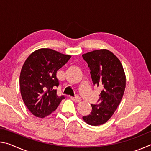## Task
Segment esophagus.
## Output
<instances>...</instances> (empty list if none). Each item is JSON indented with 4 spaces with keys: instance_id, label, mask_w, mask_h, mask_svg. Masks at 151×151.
I'll return each mask as SVG.
<instances>
[{
    "instance_id": "esophagus-1",
    "label": "esophagus",
    "mask_w": 151,
    "mask_h": 151,
    "mask_svg": "<svg viewBox=\"0 0 151 151\" xmlns=\"http://www.w3.org/2000/svg\"><path fill=\"white\" fill-rule=\"evenodd\" d=\"M70 99H72L73 101L76 102V103H79V102L81 101V97H79L78 96H71Z\"/></svg>"
}]
</instances>
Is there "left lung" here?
<instances>
[{
    "instance_id": "left-lung-1",
    "label": "left lung",
    "mask_w": 151,
    "mask_h": 151,
    "mask_svg": "<svg viewBox=\"0 0 151 151\" xmlns=\"http://www.w3.org/2000/svg\"><path fill=\"white\" fill-rule=\"evenodd\" d=\"M88 64L93 85L101 86L98 103L83 119L86 123L99 126L111 118L121 103L126 86V77L121 61L106 49L93 50L82 55Z\"/></svg>"
}]
</instances>
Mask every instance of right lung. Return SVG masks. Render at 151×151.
I'll use <instances>...</instances> for the list:
<instances>
[{"mask_svg":"<svg viewBox=\"0 0 151 151\" xmlns=\"http://www.w3.org/2000/svg\"><path fill=\"white\" fill-rule=\"evenodd\" d=\"M70 57L50 48H40L25 60L20 75V93L33 115L44 118L65 99L57 94L56 88L59 85L57 72Z\"/></svg>","mask_w":151,"mask_h":151,"instance_id":"right-lung-1","label":"right lung"}]
</instances>
